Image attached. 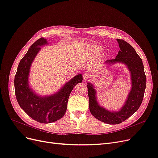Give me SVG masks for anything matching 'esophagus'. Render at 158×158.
Listing matches in <instances>:
<instances>
[{"instance_id":"34e87169","label":"esophagus","mask_w":158,"mask_h":158,"mask_svg":"<svg viewBox=\"0 0 158 158\" xmlns=\"http://www.w3.org/2000/svg\"><path fill=\"white\" fill-rule=\"evenodd\" d=\"M89 78V75L88 73H86V72H85V73H83V80L84 81H85L87 80Z\"/></svg>"}]
</instances>
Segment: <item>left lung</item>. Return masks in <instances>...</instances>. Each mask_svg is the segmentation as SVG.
Masks as SVG:
<instances>
[{
	"label": "left lung",
	"mask_w": 158,
	"mask_h": 158,
	"mask_svg": "<svg viewBox=\"0 0 158 158\" xmlns=\"http://www.w3.org/2000/svg\"><path fill=\"white\" fill-rule=\"evenodd\" d=\"M120 50L114 59L107 60L106 63L114 64L122 63L127 66L131 72L132 88L126 102L120 111H111L101 107L96 99V92L94 85L88 83L89 111L92 115L110 125H117L130 117L140 107L144 98L146 85V77L144 70L142 60L135 49L123 40H117Z\"/></svg>",
	"instance_id": "left-lung-1"
}]
</instances>
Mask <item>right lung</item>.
<instances>
[{"instance_id": "obj_1", "label": "right lung", "mask_w": 158, "mask_h": 158, "mask_svg": "<svg viewBox=\"0 0 158 158\" xmlns=\"http://www.w3.org/2000/svg\"><path fill=\"white\" fill-rule=\"evenodd\" d=\"M47 44L41 37L28 49L18 64L14 78V88L19 106L33 120L41 123H50L63 117L67 108L70 92L75 85L82 82V75L78 74L64 85L59 92L49 96L37 95L28 84L30 66L41 49Z\"/></svg>"}]
</instances>
